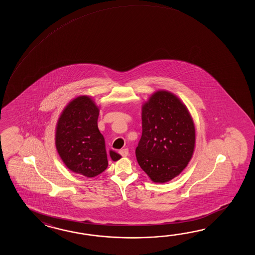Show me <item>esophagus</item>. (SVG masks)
Segmentation results:
<instances>
[{"instance_id": "esophagus-1", "label": "esophagus", "mask_w": 255, "mask_h": 255, "mask_svg": "<svg viewBox=\"0 0 255 255\" xmlns=\"http://www.w3.org/2000/svg\"><path fill=\"white\" fill-rule=\"evenodd\" d=\"M120 155L122 156V157H128V148H124V149H121L120 151Z\"/></svg>"}]
</instances>
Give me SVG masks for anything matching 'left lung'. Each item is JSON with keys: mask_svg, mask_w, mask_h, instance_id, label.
Listing matches in <instances>:
<instances>
[{"mask_svg": "<svg viewBox=\"0 0 255 255\" xmlns=\"http://www.w3.org/2000/svg\"><path fill=\"white\" fill-rule=\"evenodd\" d=\"M141 110L136 160L153 182L166 183L179 176L193 156L194 122L186 105L167 90L153 93Z\"/></svg>", "mask_w": 255, "mask_h": 255, "instance_id": "left-lung-1", "label": "left lung"}]
</instances>
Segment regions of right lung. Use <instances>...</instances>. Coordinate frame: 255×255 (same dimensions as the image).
<instances>
[{
  "label": "right lung",
  "mask_w": 255,
  "mask_h": 255,
  "mask_svg": "<svg viewBox=\"0 0 255 255\" xmlns=\"http://www.w3.org/2000/svg\"><path fill=\"white\" fill-rule=\"evenodd\" d=\"M99 108L89 96H78L65 106L55 128V146L72 172L87 178L102 173L109 166L105 139L98 129ZM115 160L121 158L110 150Z\"/></svg>",
  "instance_id": "right-lung-1"
}]
</instances>
